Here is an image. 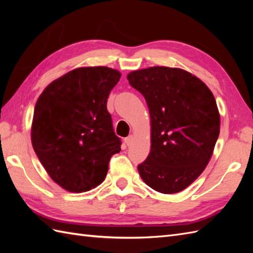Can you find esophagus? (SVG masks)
Here are the masks:
<instances>
[{"label":"esophagus","instance_id":"34e87169","mask_svg":"<svg viewBox=\"0 0 253 253\" xmlns=\"http://www.w3.org/2000/svg\"><path fill=\"white\" fill-rule=\"evenodd\" d=\"M132 139H133V136H132V135H130V136H128L127 138H125V143L127 144V146H130L131 142H132Z\"/></svg>","mask_w":253,"mask_h":253}]
</instances>
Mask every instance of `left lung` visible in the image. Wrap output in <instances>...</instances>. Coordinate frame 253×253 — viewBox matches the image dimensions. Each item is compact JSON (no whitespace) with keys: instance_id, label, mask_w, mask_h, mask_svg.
<instances>
[{"instance_id":"obj_1","label":"left lung","mask_w":253,"mask_h":253,"mask_svg":"<svg viewBox=\"0 0 253 253\" xmlns=\"http://www.w3.org/2000/svg\"><path fill=\"white\" fill-rule=\"evenodd\" d=\"M151 118V151L138 165L155 191L177 193L206 169L219 135V113L208 85L181 68L154 66L127 75Z\"/></svg>"}]
</instances>
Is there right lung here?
<instances>
[{
  "instance_id": "right-lung-1",
  "label": "right lung",
  "mask_w": 253,
  "mask_h": 253,
  "mask_svg": "<svg viewBox=\"0 0 253 253\" xmlns=\"http://www.w3.org/2000/svg\"><path fill=\"white\" fill-rule=\"evenodd\" d=\"M121 73L79 67L52 82L38 99L31 143L46 173L69 192H84L104 180L121 139L106 109Z\"/></svg>"
}]
</instances>
